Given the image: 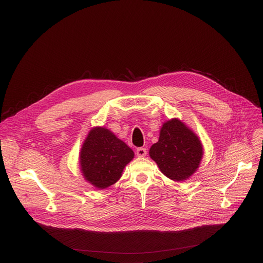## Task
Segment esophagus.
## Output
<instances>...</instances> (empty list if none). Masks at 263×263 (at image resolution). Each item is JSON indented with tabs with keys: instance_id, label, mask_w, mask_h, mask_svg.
I'll use <instances>...</instances> for the list:
<instances>
[{
	"instance_id": "34e87169",
	"label": "esophagus",
	"mask_w": 263,
	"mask_h": 263,
	"mask_svg": "<svg viewBox=\"0 0 263 263\" xmlns=\"http://www.w3.org/2000/svg\"><path fill=\"white\" fill-rule=\"evenodd\" d=\"M136 155H137L138 157H144V156L146 155V148H144V147H138V148L136 149Z\"/></svg>"
}]
</instances>
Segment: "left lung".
Instances as JSON below:
<instances>
[{
	"instance_id": "obj_1",
	"label": "left lung",
	"mask_w": 263,
	"mask_h": 263,
	"mask_svg": "<svg viewBox=\"0 0 263 263\" xmlns=\"http://www.w3.org/2000/svg\"><path fill=\"white\" fill-rule=\"evenodd\" d=\"M148 153L165 177L182 182L197 171L203 146L198 136L176 118L162 125L159 140L151 146Z\"/></svg>"
}]
</instances>
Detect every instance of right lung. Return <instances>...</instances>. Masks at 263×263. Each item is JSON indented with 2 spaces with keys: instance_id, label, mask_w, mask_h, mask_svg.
Instances as JSON below:
<instances>
[{
  "instance_id": "right-lung-1",
  "label": "right lung",
  "mask_w": 263,
  "mask_h": 263,
  "mask_svg": "<svg viewBox=\"0 0 263 263\" xmlns=\"http://www.w3.org/2000/svg\"><path fill=\"white\" fill-rule=\"evenodd\" d=\"M134 152L110 130L94 127L79 152V168L84 180L98 189H106L122 177Z\"/></svg>"
}]
</instances>
